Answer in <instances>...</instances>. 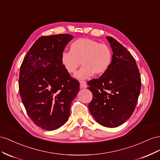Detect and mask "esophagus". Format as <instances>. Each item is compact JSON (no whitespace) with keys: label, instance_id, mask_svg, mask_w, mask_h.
<instances>
[{"label":"esophagus","instance_id":"34e87169","mask_svg":"<svg viewBox=\"0 0 160 160\" xmlns=\"http://www.w3.org/2000/svg\"><path fill=\"white\" fill-rule=\"evenodd\" d=\"M80 86L81 88H86L87 87V84L85 81H80Z\"/></svg>","mask_w":160,"mask_h":160}]
</instances>
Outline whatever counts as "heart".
I'll return each instance as SVG.
<instances>
[{"instance_id":"b5f03b06","label":"heart","mask_w":160,"mask_h":160,"mask_svg":"<svg viewBox=\"0 0 160 160\" xmlns=\"http://www.w3.org/2000/svg\"><path fill=\"white\" fill-rule=\"evenodd\" d=\"M60 62L70 74L75 73L81 62L83 67L76 73L75 77L79 80L87 79L94 74L102 75L108 70L112 62V52L105 44L80 38L71 43L70 52L62 53Z\"/></svg>"}]
</instances>
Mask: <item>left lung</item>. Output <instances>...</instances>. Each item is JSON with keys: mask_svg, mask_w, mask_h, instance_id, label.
<instances>
[{"mask_svg": "<svg viewBox=\"0 0 160 160\" xmlns=\"http://www.w3.org/2000/svg\"><path fill=\"white\" fill-rule=\"evenodd\" d=\"M112 51L108 70L88 82L93 98L88 104L97 122L112 128L124 123L133 114L141 90V76L135 60L125 47L107 37Z\"/></svg>", "mask_w": 160, "mask_h": 160, "instance_id": "8db88e82", "label": "left lung"}]
</instances>
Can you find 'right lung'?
<instances>
[{"label":"right lung","mask_w":160,"mask_h":160,"mask_svg":"<svg viewBox=\"0 0 160 160\" xmlns=\"http://www.w3.org/2000/svg\"><path fill=\"white\" fill-rule=\"evenodd\" d=\"M74 38L69 34L40 37L21 66L19 88L31 119L41 128L59 129L70 117L79 82L61 64L60 56Z\"/></svg>","instance_id":"1"}]
</instances>
